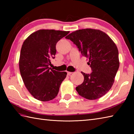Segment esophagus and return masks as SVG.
<instances>
[{
  "label": "esophagus",
  "instance_id": "34e87169",
  "mask_svg": "<svg viewBox=\"0 0 134 134\" xmlns=\"http://www.w3.org/2000/svg\"><path fill=\"white\" fill-rule=\"evenodd\" d=\"M67 75H70L72 73V72H69V71H67Z\"/></svg>",
  "mask_w": 134,
  "mask_h": 134
}]
</instances>
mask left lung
<instances>
[{"label": "left lung", "mask_w": 134, "mask_h": 134, "mask_svg": "<svg viewBox=\"0 0 134 134\" xmlns=\"http://www.w3.org/2000/svg\"><path fill=\"white\" fill-rule=\"evenodd\" d=\"M75 44L82 55L89 59L92 72H83L84 81L76 87L81 96L90 100L104 96L112 87L119 67V52L115 42L99 30H76L65 37Z\"/></svg>", "instance_id": "1"}]
</instances>
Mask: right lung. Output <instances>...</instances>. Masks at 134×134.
Listing matches in <instances>:
<instances>
[{
    "instance_id": "right-lung-1",
    "label": "right lung",
    "mask_w": 134,
    "mask_h": 134,
    "mask_svg": "<svg viewBox=\"0 0 134 134\" xmlns=\"http://www.w3.org/2000/svg\"><path fill=\"white\" fill-rule=\"evenodd\" d=\"M69 31L41 29L33 33L24 41L20 53L19 66L22 80L34 98L41 101L57 96L66 72L49 68L55 58L56 45Z\"/></svg>"
}]
</instances>
